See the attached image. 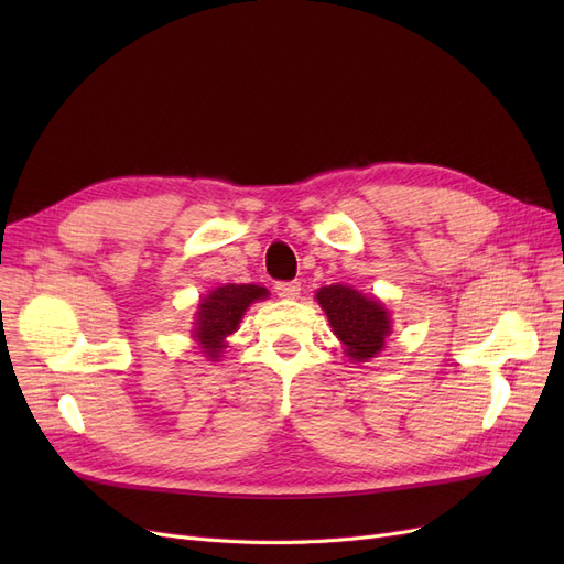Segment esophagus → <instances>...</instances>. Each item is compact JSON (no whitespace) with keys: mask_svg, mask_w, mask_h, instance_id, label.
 <instances>
[{"mask_svg":"<svg viewBox=\"0 0 564 564\" xmlns=\"http://www.w3.org/2000/svg\"><path fill=\"white\" fill-rule=\"evenodd\" d=\"M275 292L280 299H299L301 296V282H278Z\"/></svg>","mask_w":564,"mask_h":564,"instance_id":"1","label":"esophagus"}]
</instances>
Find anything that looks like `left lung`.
Masks as SVG:
<instances>
[{
  "mask_svg": "<svg viewBox=\"0 0 564 564\" xmlns=\"http://www.w3.org/2000/svg\"><path fill=\"white\" fill-rule=\"evenodd\" d=\"M315 299L350 360L367 362L383 350L386 336H390V315L381 301L346 284L322 286Z\"/></svg>",
  "mask_w": 564,
  "mask_h": 564,
  "instance_id": "left-lung-1",
  "label": "left lung"
}]
</instances>
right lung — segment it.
Masks as SVG:
<instances>
[{
    "label": "right lung",
    "mask_w": 564,
    "mask_h": 564,
    "mask_svg": "<svg viewBox=\"0 0 564 564\" xmlns=\"http://www.w3.org/2000/svg\"><path fill=\"white\" fill-rule=\"evenodd\" d=\"M268 296V289L259 284H224L212 289V292L199 301L195 322V340L199 344L202 352L207 355L209 360H218L224 348H228L226 338L240 327L242 315L247 313L249 305Z\"/></svg>",
    "instance_id": "right-lung-1"
}]
</instances>
